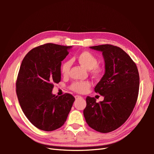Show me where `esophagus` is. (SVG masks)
I'll list each match as a JSON object with an SVG mask.
<instances>
[{
    "label": "esophagus",
    "mask_w": 154,
    "mask_h": 154,
    "mask_svg": "<svg viewBox=\"0 0 154 154\" xmlns=\"http://www.w3.org/2000/svg\"><path fill=\"white\" fill-rule=\"evenodd\" d=\"M74 97H75L76 100H78V99H80V98H82V97L80 96H78V95H76L74 96Z\"/></svg>",
    "instance_id": "34e87169"
}]
</instances>
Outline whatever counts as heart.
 I'll use <instances>...</instances> for the list:
<instances>
[{
  "instance_id": "heart-1",
  "label": "heart",
  "mask_w": 154,
  "mask_h": 154,
  "mask_svg": "<svg viewBox=\"0 0 154 154\" xmlns=\"http://www.w3.org/2000/svg\"><path fill=\"white\" fill-rule=\"evenodd\" d=\"M77 62L80 63L82 67L87 70H91V73L94 77H99L103 73L104 69L97 64V59L95 56L88 51H83L77 55L76 58ZM71 66V61L65 62L62 66L61 72L62 75L64 76H67L70 69ZM91 87V83L88 81L74 82L70 88L74 92H76L80 94H83L87 91Z\"/></svg>"
}]
</instances>
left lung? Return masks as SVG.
<instances>
[{
	"mask_svg": "<svg viewBox=\"0 0 154 154\" xmlns=\"http://www.w3.org/2000/svg\"><path fill=\"white\" fill-rule=\"evenodd\" d=\"M102 52L105 72L94 91L104 97L96 103L87 96L83 115L88 125L96 131L108 133L120 127L132 112L139 94V75L136 64L117 46H92Z\"/></svg>",
	"mask_w": 154,
	"mask_h": 154,
	"instance_id": "left-lung-1",
	"label": "left lung"
}]
</instances>
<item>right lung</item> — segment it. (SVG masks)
Masks as SVG:
<instances>
[{
	"label": "right lung",
	"mask_w": 154,
	"mask_h": 154,
	"mask_svg": "<svg viewBox=\"0 0 154 154\" xmlns=\"http://www.w3.org/2000/svg\"><path fill=\"white\" fill-rule=\"evenodd\" d=\"M72 46L45 44L31 49L23 59L16 82L18 101L35 127L53 131L65 123L75 98L52 94L61 80V65Z\"/></svg>",
	"instance_id": "right-lung-1"
}]
</instances>
